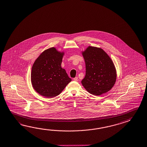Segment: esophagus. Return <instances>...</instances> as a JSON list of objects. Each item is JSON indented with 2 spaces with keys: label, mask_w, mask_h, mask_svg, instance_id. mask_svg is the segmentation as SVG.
<instances>
[{
  "label": "esophagus",
  "mask_w": 147,
  "mask_h": 147,
  "mask_svg": "<svg viewBox=\"0 0 147 147\" xmlns=\"http://www.w3.org/2000/svg\"><path fill=\"white\" fill-rule=\"evenodd\" d=\"M73 80H74V81H78V77H75V78H73Z\"/></svg>",
  "instance_id": "1"
}]
</instances>
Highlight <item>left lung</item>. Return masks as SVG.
I'll use <instances>...</instances> for the list:
<instances>
[{
  "label": "left lung",
  "mask_w": 147,
  "mask_h": 147,
  "mask_svg": "<svg viewBox=\"0 0 147 147\" xmlns=\"http://www.w3.org/2000/svg\"><path fill=\"white\" fill-rule=\"evenodd\" d=\"M82 55L85 63V78L82 84L92 94L100 95L110 91L117 79L114 64L100 48L88 46Z\"/></svg>",
  "instance_id": "obj_1"
}]
</instances>
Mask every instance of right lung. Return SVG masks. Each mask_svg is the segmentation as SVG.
<instances>
[{
    "label": "right lung",
    "instance_id": "obj_1",
    "mask_svg": "<svg viewBox=\"0 0 147 147\" xmlns=\"http://www.w3.org/2000/svg\"><path fill=\"white\" fill-rule=\"evenodd\" d=\"M64 54L52 47L44 51L34 63L31 82L33 88L39 94L46 98L56 96L71 81L61 67Z\"/></svg>",
    "mask_w": 147,
    "mask_h": 147
}]
</instances>
